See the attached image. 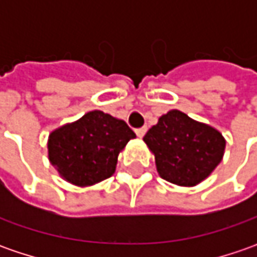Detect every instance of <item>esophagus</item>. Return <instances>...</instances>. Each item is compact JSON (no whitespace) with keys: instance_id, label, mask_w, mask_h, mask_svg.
I'll return each instance as SVG.
<instances>
[{"instance_id":"esophagus-1","label":"esophagus","mask_w":257,"mask_h":257,"mask_svg":"<svg viewBox=\"0 0 257 257\" xmlns=\"http://www.w3.org/2000/svg\"><path fill=\"white\" fill-rule=\"evenodd\" d=\"M146 132H147V127H142V128H137V130H136V134H137V137L143 139Z\"/></svg>"}]
</instances>
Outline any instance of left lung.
Returning <instances> with one entry per match:
<instances>
[{"instance_id": "obj_1", "label": "left lung", "mask_w": 257, "mask_h": 257, "mask_svg": "<svg viewBox=\"0 0 257 257\" xmlns=\"http://www.w3.org/2000/svg\"><path fill=\"white\" fill-rule=\"evenodd\" d=\"M143 140L153 153L159 176L182 187L206 180L226 149V139L217 128L176 108L163 114Z\"/></svg>"}]
</instances>
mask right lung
I'll use <instances>...</instances> for the list:
<instances>
[{"mask_svg":"<svg viewBox=\"0 0 257 257\" xmlns=\"http://www.w3.org/2000/svg\"><path fill=\"white\" fill-rule=\"evenodd\" d=\"M132 139L136 134L125 121L93 110L50 133L48 160L65 182L90 187L113 176Z\"/></svg>","mask_w":257,"mask_h":257,"instance_id":"right-lung-1","label":"right lung"}]
</instances>
